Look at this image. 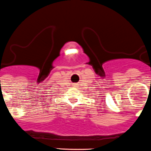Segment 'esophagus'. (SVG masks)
<instances>
[{"label": "esophagus", "mask_w": 151, "mask_h": 151, "mask_svg": "<svg viewBox=\"0 0 151 151\" xmlns=\"http://www.w3.org/2000/svg\"><path fill=\"white\" fill-rule=\"evenodd\" d=\"M75 87H76V86H75Z\"/></svg>", "instance_id": "obj_1"}]
</instances>
